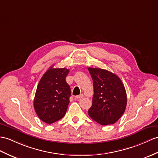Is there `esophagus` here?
I'll return each mask as SVG.
<instances>
[{
    "instance_id": "obj_1",
    "label": "esophagus",
    "mask_w": 158,
    "mask_h": 158,
    "mask_svg": "<svg viewBox=\"0 0 158 158\" xmlns=\"http://www.w3.org/2000/svg\"><path fill=\"white\" fill-rule=\"evenodd\" d=\"M84 97V95L82 94H80V95H78V96H76V98H77V99H79V98H82V97Z\"/></svg>"
}]
</instances>
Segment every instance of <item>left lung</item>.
<instances>
[{"label": "left lung", "instance_id": "obj_1", "mask_svg": "<svg viewBox=\"0 0 158 158\" xmlns=\"http://www.w3.org/2000/svg\"><path fill=\"white\" fill-rule=\"evenodd\" d=\"M93 80L94 95L89 116L102 125L114 124L124 113L127 94L121 80L115 74L101 68H88Z\"/></svg>", "mask_w": 158, "mask_h": 158}]
</instances>
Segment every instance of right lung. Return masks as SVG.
Returning <instances> with one entry per match:
<instances>
[{"mask_svg":"<svg viewBox=\"0 0 158 158\" xmlns=\"http://www.w3.org/2000/svg\"><path fill=\"white\" fill-rule=\"evenodd\" d=\"M69 70L50 67L38 84L33 105L37 116L45 123L52 124L66 114L71 96L66 81Z\"/></svg>","mask_w":158,"mask_h":158,"instance_id":"obj_1","label":"right lung"}]
</instances>
